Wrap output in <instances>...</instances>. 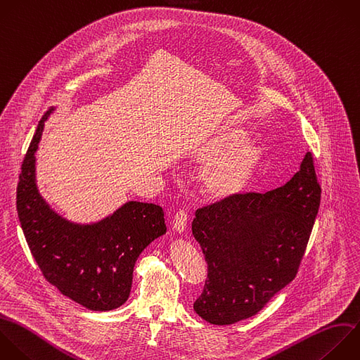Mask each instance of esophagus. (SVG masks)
I'll use <instances>...</instances> for the list:
<instances>
[{
  "label": "esophagus",
  "instance_id": "esophagus-1",
  "mask_svg": "<svg viewBox=\"0 0 360 360\" xmlns=\"http://www.w3.org/2000/svg\"><path fill=\"white\" fill-rule=\"evenodd\" d=\"M187 222H188V215L184 210H180L176 212L174 215V219H173V228L176 232L179 233H183L187 228Z\"/></svg>",
  "mask_w": 360,
  "mask_h": 360
}]
</instances>
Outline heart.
Here are the masks:
<instances>
[{"instance_id":"obj_1","label":"heart","mask_w":360,"mask_h":360,"mask_svg":"<svg viewBox=\"0 0 360 360\" xmlns=\"http://www.w3.org/2000/svg\"><path fill=\"white\" fill-rule=\"evenodd\" d=\"M240 129H229L197 152L198 160H210L224 152L204 174L205 186L215 197H229L243 188L260 159V148L252 141H242Z\"/></svg>"}]
</instances>
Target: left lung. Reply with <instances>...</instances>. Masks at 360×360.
Masks as SVG:
<instances>
[{"mask_svg":"<svg viewBox=\"0 0 360 360\" xmlns=\"http://www.w3.org/2000/svg\"><path fill=\"white\" fill-rule=\"evenodd\" d=\"M321 202L312 153L284 186L197 210L191 229L207 262L194 311L214 325L257 314L298 271Z\"/></svg>","mask_w":360,"mask_h":360,"instance_id":"1","label":"left lung"}]
</instances>
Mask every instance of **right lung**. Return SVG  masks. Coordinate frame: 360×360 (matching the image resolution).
<instances>
[{"label":"right lung","instance_id":"1","mask_svg":"<svg viewBox=\"0 0 360 360\" xmlns=\"http://www.w3.org/2000/svg\"><path fill=\"white\" fill-rule=\"evenodd\" d=\"M45 112L22 162L17 187L18 218L44 277L62 294L93 311L121 307L129 297L141 252L166 232L160 205L129 201L93 225L63 219L38 193L35 152Z\"/></svg>","mask_w":360,"mask_h":360}]
</instances>
